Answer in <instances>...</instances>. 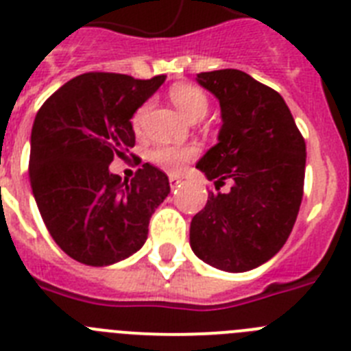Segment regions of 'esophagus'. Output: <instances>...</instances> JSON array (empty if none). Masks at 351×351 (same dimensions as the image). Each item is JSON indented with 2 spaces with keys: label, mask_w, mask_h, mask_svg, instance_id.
I'll use <instances>...</instances> for the list:
<instances>
[{
  "label": "esophagus",
  "mask_w": 351,
  "mask_h": 351,
  "mask_svg": "<svg viewBox=\"0 0 351 351\" xmlns=\"http://www.w3.org/2000/svg\"><path fill=\"white\" fill-rule=\"evenodd\" d=\"M169 182H170V188H172V190H176V188L179 186V182H181V178H179V176H170Z\"/></svg>",
  "instance_id": "esophagus-1"
}]
</instances>
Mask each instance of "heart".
<instances>
[{
  "label": "heart",
  "instance_id": "obj_1",
  "mask_svg": "<svg viewBox=\"0 0 351 351\" xmlns=\"http://www.w3.org/2000/svg\"><path fill=\"white\" fill-rule=\"evenodd\" d=\"M170 100L176 105L182 117L188 121H198L202 119L207 114V96L204 95L202 89L190 86V84H178L170 89ZM142 117V110L133 117V125L137 126L138 121ZM197 154V147L195 145H184V147H170V145H163V147H156L149 153V160L153 161L154 165L160 167L169 172H178L184 167L186 161H190L191 158Z\"/></svg>",
  "mask_w": 351,
  "mask_h": 351
}]
</instances>
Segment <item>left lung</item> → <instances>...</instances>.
<instances>
[{"mask_svg": "<svg viewBox=\"0 0 351 351\" xmlns=\"http://www.w3.org/2000/svg\"><path fill=\"white\" fill-rule=\"evenodd\" d=\"M221 108L218 144L197 169L216 190L195 214L190 246L202 262L225 272H246L269 262L287 243L304 190L306 144L283 96L241 70L195 77Z\"/></svg>", "mask_w": 351, "mask_h": 351, "instance_id": "8db88e82", "label": "left lung"}]
</instances>
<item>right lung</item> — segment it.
<instances>
[{
    "instance_id": "1",
    "label": "right lung",
    "mask_w": 351,
    "mask_h": 351,
    "mask_svg": "<svg viewBox=\"0 0 351 351\" xmlns=\"http://www.w3.org/2000/svg\"><path fill=\"white\" fill-rule=\"evenodd\" d=\"M163 82L165 75L84 73L36 114L31 190L49 234L70 258L107 267L144 246L149 219L170 193L169 178L144 163L128 182L108 165L135 145L133 114Z\"/></svg>"
}]
</instances>
